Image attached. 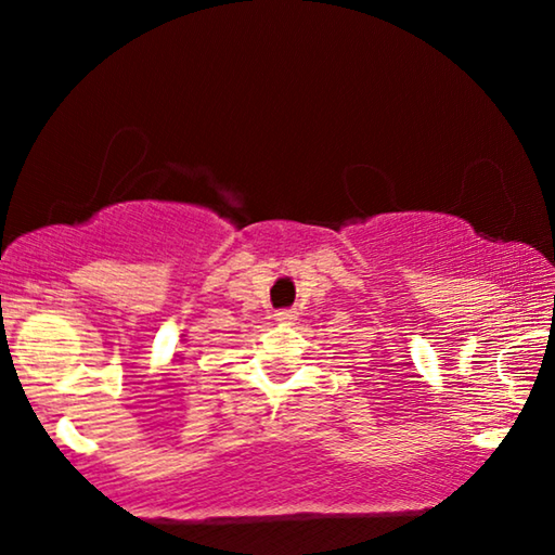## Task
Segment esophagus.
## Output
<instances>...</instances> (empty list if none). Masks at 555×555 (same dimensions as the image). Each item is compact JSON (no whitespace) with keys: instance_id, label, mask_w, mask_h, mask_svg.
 Wrapping results in <instances>:
<instances>
[{"instance_id":"esophagus-1","label":"esophagus","mask_w":555,"mask_h":555,"mask_svg":"<svg viewBox=\"0 0 555 555\" xmlns=\"http://www.w3.org/2000/svg\"><path fill=\"white\" fill-rule=\"evenodd\" d=\"M278 321H293L295 318V310L293 308H287V310H278Z\"/></svg>"}]
</instances>
